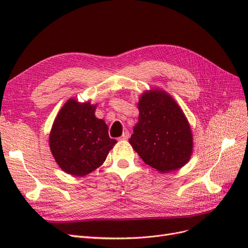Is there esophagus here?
<instances>
[{
  "label": "esophagus",
  "mask_w": 248,
  "mask_h": 248,
  "mask_svg": "<svg viewBox=\"0 0 248 248\" xmlns=\"http://www.w3.org/2000/svg\"><path fill=\"white\" fill-rule=\"evenodd\" d=\"M129 139V132L128 131H125V132H123V134H122V137H121V139L120 140H127Z\"/></svg>",
  "instance_id": "34e87169"
}]
</instances>
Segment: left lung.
<instances>
[{
	"label": "left lung",
	"instance_id": "1",
	"mask_svg": "<svg viewBox=\"0 0 248 248\" xmlns=\"http://www.w3.org/2000/svg\"><path fill=\"white\" fill-rule=\"evenodd\" d=\"M139 122L130 145L148 166L159 172L184 167L193 151L192 131L182 108L161 89L142 93L138 102Z\"/></svg>",
	"mask_w": 248,
	"mask_h": 248
}]
</instances>
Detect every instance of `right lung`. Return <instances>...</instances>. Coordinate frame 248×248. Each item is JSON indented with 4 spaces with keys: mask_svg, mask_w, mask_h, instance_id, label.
<instances>
[{
    "mask_svg": "<svg viewBox=\"0 0 248 248\" xmlns=\"http://www.w3.org/2000/svg\"><path fill=\"white\" fill-rule=\"evenodd\" d=\"M97 104L70 98L58 112L49 133V148L65 172L84 177L106 161L117 140L108 137L102 119L96 118Z\"/></svg>",
    "mask_w": 248,
    "mask_h": 248,
    "instance_id": "obj_1",
    "label": "right lung"
}]
</instances>
